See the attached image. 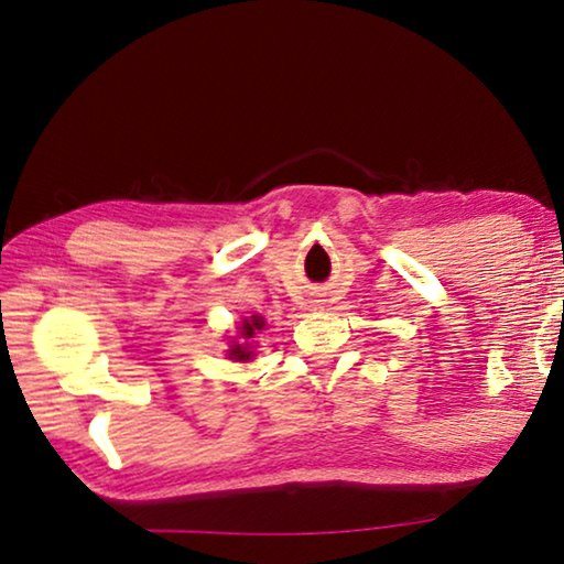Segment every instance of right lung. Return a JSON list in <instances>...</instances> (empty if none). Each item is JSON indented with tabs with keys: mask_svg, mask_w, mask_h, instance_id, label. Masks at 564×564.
<instances>
[{
	"mask_svg": "<svg viewBox=\"0 0 564 564\" xmlns=\"http://www.w3.org/2000/svg\"><path fill=\"white\" fill-rule=\"evenodd\" d=\"M265 326L263 316H250V318H242L240 324V339L242 341H232L228 355L230 359H235V362H248V359H253V344H250V339H253L256 332H260Z\"/></svg>",
	"mask_w": 564,
	"mask_h": 564,
	"instance_id": "obj_1",
	"label": "right lung"
}]
</instances>
